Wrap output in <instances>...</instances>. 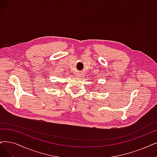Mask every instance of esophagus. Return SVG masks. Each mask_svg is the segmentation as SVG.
Instances as JSON below:
<instances>
[{"mask_svg": "<svg viewBox=\"0 0 157 157\" xmlns=\"http://www.w3.org/2000/svg\"><path fill=\"white\" fill-rule=\"evenodd\" d=\"M81 75H82V74H81L80 73H77V77H80Z\"/></svg>", "mask_w": 157, "mask_h": 157, "instance_id": "34e87169", "label": "esophagus"}]
</instances>
